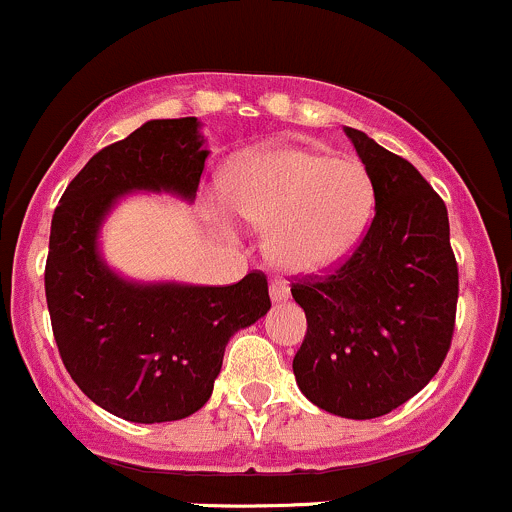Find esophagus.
Returning <instances> with one entry per match:
<instances>
[{
  "label": "esophagus",
  "instance_id": "esophagus-1",
  "mask_svg": "<svg viewBox=\"0 0 512 512\" xmlns=\"http://www.w3.org/2000/svg\"><path fill=\"white\" fill-rule=\"evenodd\" d=\"M270 297L272 302H285V299L289 297V287L285 280H272L270 282Z\"/></svg>",
  "mask_w": 512,
  "mask_h": 512
}]
</instances>
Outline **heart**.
Listing matches in <instances>:
<instances>
[{
	"mask_svg": "<svg viewBox=\"0 0 512 512\" xmlns=\"http://www.w3.org/2000/svg\"><path fill=\"white\" fill-rule=\"evenodd\" d=\"M232 210L270 230L272 262L289 275H319L347 260L374 215V180L356 158L280 146L235 160L223 178Z\"/></svg>",
	"mask_w": 512,
	"mask_h": 512,
	"instance_id": "obj_1",
	"label": "heart"
}]
</instances>
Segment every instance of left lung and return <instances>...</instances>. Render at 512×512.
I'll return each instance as SVG.
<instances>
[{
	"label": "left lung",
	"instance_id": "8db88e82",
	"mask_svg": "<svg viewBox=\"0 0 512 512\" xmlns=\"http://www.w3.org/2000/svg\"><path fill=\"white\" fill-rule=\"evenodd\" d=\"M344 131L374 180L376 213L344 265L292 285L307 314L292 369L314 406L361 421L399 409L441 369L456 327L458 265L441 195L406 158Z\"/></svg>",
	"mask_w": 512,
	"mask_h": 512
}]
</instances>
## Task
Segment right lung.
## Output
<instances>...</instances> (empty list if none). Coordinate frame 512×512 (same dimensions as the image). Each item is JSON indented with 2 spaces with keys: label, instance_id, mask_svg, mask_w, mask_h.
<instances>
[{
  "label": "right lung",
  "instance_id": "add662e5",
  "mask_svg": "<svg viewBox=\"0 0 512 512\" xmlns=\"http://www.w3.org/2000/svg\"><path fill=\"white\" fill-rule=\"evenodd\" d=\"M198 128L193 116L160 118L101 148L51 218L44 287L61 361L94 404L126 421H178L203 409L232 334L270 309L257 270L225 287L141 285L98 255V230L121 195L195 198L208 158Z\"/></svg>",
  "mask_w": 512,
  "mask_h": 512
}]
</instances>
